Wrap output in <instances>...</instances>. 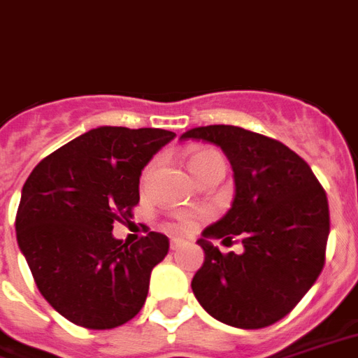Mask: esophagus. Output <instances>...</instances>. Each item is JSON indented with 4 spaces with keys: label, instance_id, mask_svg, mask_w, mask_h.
Returning a JSON list of instances; mask_svg holds the SVG:
<instances>
[{
    "label": "esophagus",
    "instance_id": "esophagus-1",
    "mask_svg": "<svg viewBox=\"0 0 358 358\" xmlns=\"http://www.w3.org/2000/svg\"><path fill=\"white\" fill-rule=\"evenodd\" d=\"M182 244L181 238H171V242H169V246H171V250L176 252V250H179V246Z\"/></svg>",
    "mask_w": 358,
    "mask_h": 358
}]
</instances>
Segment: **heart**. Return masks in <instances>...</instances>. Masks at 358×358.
<instances>
[{
	"mask_svg": "<svg viewBox=\"0 0 358 358\" xmlns=\"http://www.w3.org/2000/svg\"><path fill=\"white\" fill-rule=\"evenodd\" d=\"M211 156H217V152H213V150H196V152L190 154L189 164L190 169H192V173H196L198 169L202 168V164L206 160H210ZM148 177H150V168H147L143 171V177H141V181L147 182ZM204 217V213H196V215H192V213H181V215H177L173 221H169L168 229L171 233H189L192 231L196 223L200 219Z\"/></svg>",
	"mask_w": 358,
	"mask_h": 358,
	"instance_id": "heart-1",
	"label": "heart"
}]
</instances>
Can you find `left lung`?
Here are the masks:
<instances>
[{
  "label": "left lung",
  "mask_w": 358,
  "mask_h": 358,
  "mask_svg": "<svg viewBox=\"0 0 358 358\" xmlns=\"http://www.w3.org/2000/svg\"><path fill=\"white\" fill-rule=\"evenodd\" d=\"M181 139L221 147L234 171L233 206L198 240L204 265L192 292L211 317L244 330L275 324L296 307L326 262L330 210L309 164L280 141L236 125H206ZM243 238L221 255L208 238Z\"/></svg>",
  "instance_id": "left-lung-1"
}]
</instances>
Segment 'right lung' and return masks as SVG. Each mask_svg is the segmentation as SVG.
Instances as JSON below:
<instances>
[{
  "instance_id": "add662e5",
  "label": "right lung",
  "mask_w": 358,
  "mask_h": 358,
  "mask_svg": "<svg viewBox=\"0 0 358 358\" xmlns=\"http://www.w3.org/2000/svg\"><path fill=\"white\" fill-rule=\"evenodd\" d=\"M176 137L156 127H96L45 156L22 187L17 240L47 303L90 330L116 328L145 305L169 240L112 236L139 204L141 169Z\"/></svg>"
}]
</instances>
